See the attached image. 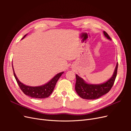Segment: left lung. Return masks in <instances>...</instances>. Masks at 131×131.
Wrapping results in <instances>:
<instances>
[{"mask_svg": "<svg viewBox=\"0 0 131 131\" xmlns=\"http://www.w3.org/2000/svg\"><path fill=\"white\" fill-rule=\"evenodd\" d=\"M105 37L111 40L110 37L105 31H103ZM118 63L112 77L109 80L102 84H89L85 82L83 79L76 74V84L75 89L78 94L81 98L86 100H95L103 96L112 89L117 75Z\"/></svg>", "mask_w": 131, "mask_h": 131, "instance_id": "1", "label": "left lung"}]
</instances>
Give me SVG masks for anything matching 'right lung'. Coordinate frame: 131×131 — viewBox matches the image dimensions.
<instances>
[{
  "label": "right lung",
  "mask_w": 131,
  "mask_h": 131,
  "mask_svg": "<svg viewBox=\"0 0 131 131\" xmlns=\"http://www.w3.org/2000/svg\"><path fill=\"white\" fill-rule=\"evenodd\" d=\"M26 35H25L23 38H24L26 37ZM13 69L16 80L19 88L21 89L22 92L27 96L34 98H45L49 97L50 94L52 93L59 78L61 77L62 74L64 73L61 72L57 74L49 82H47V84L45 85L40 86L32 87L25 85L19 81L14 72L13 68Z\"/></svg>",
  "instance_id": "obj_1"
}]
</instances>
